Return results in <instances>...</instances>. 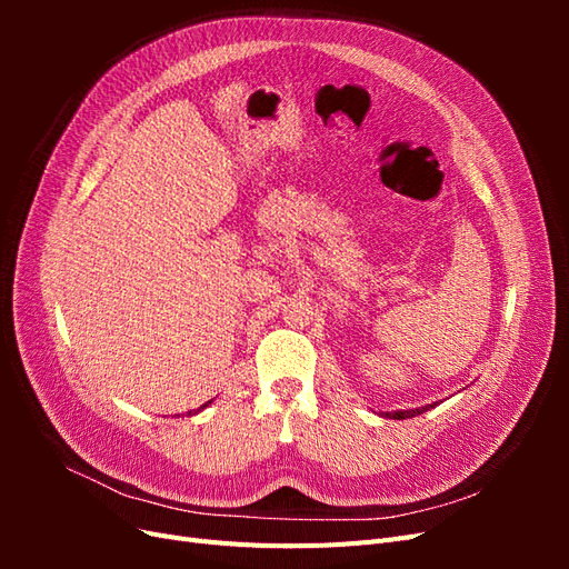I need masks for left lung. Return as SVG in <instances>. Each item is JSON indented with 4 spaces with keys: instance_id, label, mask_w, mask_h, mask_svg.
Instances as JSON below:
<instances>
[{
    "instance_id": "left-lung-1",
    "label": "left lung",
    "mask_w": 569,
    "mask_h": 569,
    "mask_svg": "<svg viewBox=\"0 0 569 569\" xmlns=\"http://www.w3.org/2000/svg\"><path fill=\"white\" fill-rule=\"evenodd\" d=\"M435 408V403L429 406H422V408H410V410H393V412H382V416L391 418V420H406V418H412V416H420V412Z\"/></svg>"
}]
</instances>
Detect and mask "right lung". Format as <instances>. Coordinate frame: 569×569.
Returning a JSON list of instances; mask_svg holds the SVG:
<instances>
[{
    "mask_svg": "<svg viewBox=\"0 0 569 569\" xmlns=\"http://www.w3.org/2000/svg\"><path fill=\"white\" fill-rule=\"evenodd\" d=\"M209 403H211V401H206V403H203V406H201L199 410H203V408H206V406H209ZM199 410H197V412H199ZM189 412H192V410H189Z\"/></svg>",
    "mask_w": 569,
    "mask_h": 569,
    "instance_id": "right-lung-1",
    "label": "right lung"
}]
</instances>
